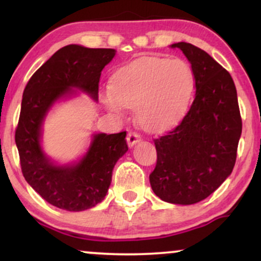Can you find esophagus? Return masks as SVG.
Here are the masks:
<instances>
[{
  "mask_svg": "<svg viewBox=\"0 0 261 261\" xmlns=\"http://www.w3.org/2000/svg\"><path fill=\"white\" fill-rule=\"evenodd\" d=\"M126 140H127V145L130 146V147H133L134 145H136V143L141 140V135L135 133V131H130V133L127 134Z\"/></svg>",
  "mask_w": 261,
  "mask_h": 261,
  "instance_id": "esophagus-1",
  "label": "esophagus"
}]
</instances>
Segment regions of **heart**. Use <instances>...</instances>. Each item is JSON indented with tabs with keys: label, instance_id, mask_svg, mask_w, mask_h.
I'll list each match as a JSON object with an SVG mask.
<instances>
[{
	"label": "heart",
	"instance_id": "b5f03b06",
	"mask_svg": "<svg viewBox=\"0 0 261 261\" xmlns=\"http://www.w3.org/2000/svg\"><path fill=\"white\" fill-rule=\"evenodd\" d=\"M110 88L109 110L121 114L122 107L131 108L141 127L158 131L174 124L185 112L194 76L187 62L179 59L147 58L120 68Z\"/></svg>",
	"mask_w": 261,
	"mask_h": 261
}]
</instances>
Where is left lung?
<instances>
[{
    "instance_id": "1",
    "label": "left lung",
    "mask_w": 261,
    "mask_h": 261,
    "mask_svg": "<svg viewBox=\"0 0 261 261\" xmlns=\"http://www.w3.org/2000/svg\"><path fill=\"white\" fill-rule=\"evenodd\" d=\"M191 64L195 98L174 128L154 140L153 193L166 202L191 205L211 195L236 164L242 134L237 89L229 72L207 53L176 43Z\"/></svg>"
}]
</instances>
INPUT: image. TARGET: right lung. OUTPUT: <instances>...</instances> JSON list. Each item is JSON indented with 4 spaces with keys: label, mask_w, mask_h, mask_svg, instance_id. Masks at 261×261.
Returning a JSON list of instances; mask_svg holds the SVG:
<instances>
[{
    "label": "right lung",
    "mask_w": 261,
    "mask_h": 261,
    "mask_svg": "<svg viewBox=\"0 0 261 261\" xmlns=\"http://www.w3.org/2000/svg\"><path fill=\"white\" fill-rule=\"evenodd\" d=\"M114 49L61 47L27 83L16 128L20 168L28 184L45 201L66 211H83L106 197L115 163L127 151L126 131L93 135L87 153L77 163L58 166L44 153L41 126L59 99L76 90L98 99L101 70L115 56Z\"/></svg>",
    "instance_id": "right-lung-1"
}]
</instances>
